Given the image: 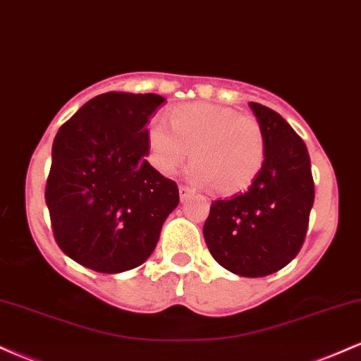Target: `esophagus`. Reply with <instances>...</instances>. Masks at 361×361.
I'll list each match as a JSON object with an SVG mask.
<instances>
[{
  "label": "esophagus",
  "instance_id": "esophagus-1",
  "mask_svg": "<svg viewBox=\"0 0 361 361\" xmlns=\"http://www.w3.org/2000/svg\"><path fill=\"white\" fill-rule=\"evenodd\" d=\"M178 190H180V198H181V202L186 200V198H188L190 195L193 193L192 188H188V186H183V185H180V188H178Z\"/></svg>",
  "mask_w": 361,
  "mask_h": 361
}]
</instances>
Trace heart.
<instances>
[{
	"label": "heart",
	"instance_id": "heart-1",
	"mask_svg": "<svg viewBox=\"0 0 361 361\" xmlns=\"http://www.w3.org/2000/svg\"><path fill=\"white\" fill-rule=\"evenodd\" d=\"M166 123L147 128L152 166L171 175L192 149L188 176L198 185H214L219 193H241L259 175L267 156L263 128L252 117L210 103H190L169 111Z\"/></svg>",
	"mask_w": 361,
	"mask_h": 361
}]
</instances>
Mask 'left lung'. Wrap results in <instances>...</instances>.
Returning <instances> with one entry per match:
<instances>
[{
	"instance_id": "left-lung-1",
	"label": "left lung",
	"mask_w": 361,
	"mask_h": 361,
	"mask_svg": "<svg viewBox=\"0 0 361 361\" xmlns=\"http://www.w3.org/2000/svg\"><path fill=\"white\" fill-rule=\"evenodd\" d=\"M267 142L258 178L244 193L215 200L204 226L210 255L231 273L258 279L299 255L314 204L307 146L275 110L250 103Z\"/></svg>"
}]
</instances>
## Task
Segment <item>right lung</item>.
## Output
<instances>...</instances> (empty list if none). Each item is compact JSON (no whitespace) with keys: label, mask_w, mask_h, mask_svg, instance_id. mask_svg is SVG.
Masks as SVG:
<instances>
[{"label":"right lung","mask_w":361,"mask_h":361,"mask_svg":"<svg viewBox=\"0 0 361 361\" xmlns=\"http://www.w3.org/2000/svg\"><path fill=\"white\" fill-rule=\"evenodd\" d=\"M166 98L110 91L86 102L57 132L45 186L54 238L100 273L139 267L180 204L175 181L147 163V123Z\"/></svg>","instance_id":"add662e5"}]
</instances>
